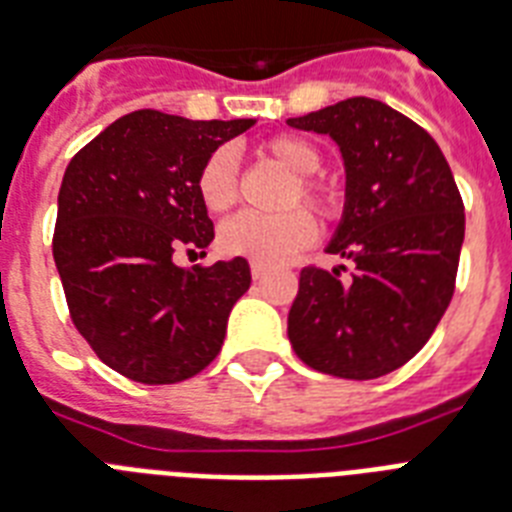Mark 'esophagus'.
<instances>
[{"mask_svg": "<svg viewBox=\"0 0 512 512\" xmlns=\"http://www.w3.org/2000/svg\"><path fill=\"white\" fill-rule=\"evenodd\" d=\"M251 274H253V280H261V277L269 274V266L259 264V261H251Z\"/></svg>", "mask_w": 512, "mask_h": 512, "instance_id": "esophagus-1", "label": "esophagus"}]
</instances>
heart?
<instances>
[{
    "label": "heart",
    "instance_id": "heart-1",
    "mask_svg": "<svg viewBox=\"0 0 512 512\" xmlns=\"http://www.w3.org/2000/svg\"><path fill=\"white\" fill-rule=\"evenodd\" d=\"M261 151L293 175V183L287 185L282 198L287 211L277 217L253 211L235 214L219 227V248L227 256H243L259 264H282L311 246L316 238L314 217L298 204L303 201L322 219H337L342 211V193L335 183L314 177L322 170L324 159L322 151L306 138L274 135ZM196 190L209 211H227L238 201V156L230 146H219L206 156L198 170Z\"/></svg>",
    "mask_w": 512,
    "mask_h": 512
}]
</instances>
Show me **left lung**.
I'll use <instances>...</instances> for the list:
<instances>
[{
	"label": "left lung",
	"mask_w": 512,
	"mask_h": 512,
	"mask_svg": "<svg viewBox=\"0 0 512 512\" xmlns=\"http://www.w3.org/2000/svg\"><path fill=\"white\" fill-rule=\"evenodd\" d=\"M287 125L340 146L345 211L327 253L356 261L350 282L303 266L290 345L322 374L384 377L424 348L453 301L466 211L450 164L421 125L366 96Z\"/></svg>",
	"instance_id": "8db88e82"
}]
</instances>
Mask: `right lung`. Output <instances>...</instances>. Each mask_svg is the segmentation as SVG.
Instances as JSON below:
<instances>
[{"label": "right lung", "instance_id": "right-lung-1", "mask_svg": "<svg viewBox=\"0 0 512 512\" xmlns=\"http://www.w3.org/2000/svg\"><path fill=\"white\" fill-rule=\"evenodd\" d=\"M256 120H185L138 109L86 143L57 198L54 264L75 329L141 384L196 377L222 350L227 316L251 287L243 256L177 266L214 240L196 177L206 156Z\"/></svg>", "mask_w": 512, "mask_h": 512}]
</instances>
